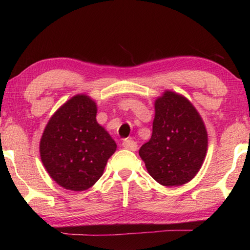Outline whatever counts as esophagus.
<instances>
[{
	"label": "esophagus",
	"mask_w": 250,
	"mask_h": 250,
	"mask_svg": "<svg viewBox=\"0 0 250 250\" xmlns=\"http://www.w3.org/2000/svg\"><path fill=\"white\" fill-rule=\"evenodd\" d=\"M122 146H124L125 149L126 150H130V151H135L138 149V146H137V142L131 140V139H125V140L122 142Z\"/></svg>",
	"instance_id": "1"
}]
</instances>
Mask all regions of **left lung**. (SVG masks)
<instances>
[{"label":"left lung","mask_w":250,"mask_h":250,"mask_svg":"<svg viewBox=\"0 0 250 250\" xmlns=\"http://www.w3.org/2000/svg\"><path fill=\"white\" fill-rule=\"evenodd\" d=\"M152 137L139 150L149 174L163 186L194 179L207 153L205 124L183 95L166 90L154 101Z\"/></svg>","instance_id":"1"}]
</instances>
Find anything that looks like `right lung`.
Wrapping results in <instances>:
<instances>
[{
	"instance_id": "add662e5",
	"label": "right lung",
	"mask_w": 250,
	"mask_h": 250,
	"mask_svg": "<svg viewBox=\"0 0 250 250\" xmlns=\"http://www.w3.org/2000/svg\"><path fill=\"white\" fill-rule=\"evenodd\" d=\"M96 116V101L88 95H75L50 117L42 134L43 166L59 186L69 191L91 188L117 150Z\"/></svg>"
}]
</instances>
